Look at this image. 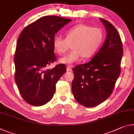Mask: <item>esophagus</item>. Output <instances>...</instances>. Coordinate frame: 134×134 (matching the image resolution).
<instances>
[{"label": "esophagus", "mask_w": 134, "mask_h": 134, "mask_svg": "<svg viewBox=\"0 0 134 134\" xmlns=\"http://www.w3.org/2000/svg\"><path fill=\"white\" fill-rule=\"evenodd\" d=\"M67 71H71V67L70 65V66H67Z\"/></svg>", "instance_id": "34e87169"}]
</instances>
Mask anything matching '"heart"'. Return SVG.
Wrapping results in <instances>:
<instances>
[{
  "instance_id": "obj_1",
  "label": "heart",
  "mask_w": 134,
  "mask_h": 134,
  "mask_svg": "<svg viewBox=\"0 0 134 134\" xmlns=\"http://www.w3.org/2000/svg\"><path fill=\"white\" fill-rule=\"evenodd\" d=\"M65 39L55 36L52 44L55 51L61 55L67 52L72 44L73 50L59 59L60 63L67 65L79 61L82 57L84 58L92 57L100 47L104 39L101 29L85 24H78L71 27L65 31Z\"/></svg>"
}]
</instances>
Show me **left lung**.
I'll return each instance as SVG.
<instances>
[{
  "mask_svg": "<svg viewBox=\"0 0 134 134\" xmlns=\"http://www.w3.org/2000/svg\"><path fill=\"white\" fill-rule=\"evenodd\" d=\"M107 31L105 42L90 62L73 68L72 92L79 103L97 106L111 94L120 73L123 46L118 31L111 23L99 18Z\"/></svg>",
  "mask_w": 134,
  "mask_h": 134,
  "instance_id": "8db88e82",
  "label": "left lung"
}]
</instances>
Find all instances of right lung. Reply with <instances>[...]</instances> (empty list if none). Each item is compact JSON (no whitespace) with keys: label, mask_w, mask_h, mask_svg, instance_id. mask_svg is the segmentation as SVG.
Listing matches in <instances>:
<instances>
[{"label":"right lung","mask_w":134,"mask_h":134,"mask_svg":"<svg viewBox=\"0 0 134 134\" xmlns=\"http://www.w3.org/2000/svg\"><path fill=\"white\" fill-rule=\"evenodd\" d=\"M70 19L44 16L27 25L19 36L14 57L15 80L21 96L29 104L41 106L52 98L55 85L66 71L64 64L51 69L56 60L52 40Z\"/></svg>","instance_id":"obj_1"}]
</instances>
